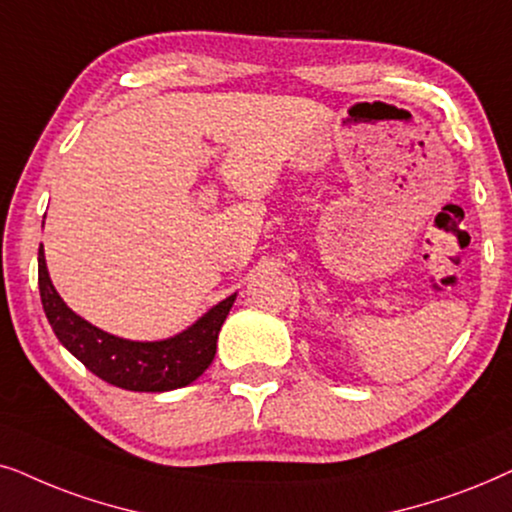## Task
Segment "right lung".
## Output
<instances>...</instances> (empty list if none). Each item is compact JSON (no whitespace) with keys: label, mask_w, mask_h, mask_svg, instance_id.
Wrapping results in <instances>:
<instances>
[{"label":"right lung","mask_w":512,"mask_h":512,"mask_svg":"<svg viewBox=\"0 0 512 512\" xmlns=\"http://www.w3.org/2000/svg\"><path fill=\"white\" fill-rule=\"evenodd\" d=\"M39 295L58 342L107 384L140 393H163L192 384L208 370L217 351V335L234 306L236 292L203 316L159 342H133L100 330L74 313L53 288L46 269L44 245L39 248Z\"/></svg>","instance_id":"1"}]
</instances>
